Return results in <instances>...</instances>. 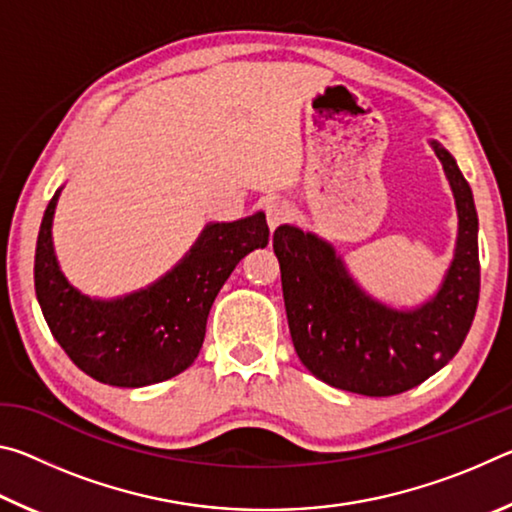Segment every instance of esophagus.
<instances>
[{"mask_svg":"<svg viewBox=\"0 0 512 512\" xmlns=\"http://www.w3.org/2000/svg\"><path fill=\"white\" fill-rule=\"evenodd\" d=\"M264 212H266V221H268V225H271V230H275L277 225L289 221L291 207L287 201H282V198H273V201L266 203Z\"/></svg>","mask_w":512,"mask_h":512,"instance_id":"esophagus-1","label":"esophagus"}]
</instances>
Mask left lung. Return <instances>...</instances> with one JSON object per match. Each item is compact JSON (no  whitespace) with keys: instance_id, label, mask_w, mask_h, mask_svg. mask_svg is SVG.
<instances>
[{"instance_id":"1","label":"left lung","mask_w":512,"mask_h":512,"mask_svg":"<svg viewBox=\"0 0 512 512\" xmlns=\"http://www.w3.org/2000/svg\"><path fill=\"white\" fill-rule=\"evenodd\" d=\"M458 210L456 255L436 298L415 311L370 300L332 246L280 225L273 250L282 271L293 348L311 375L341 391L388 397L422 384L461 350L479 305V219L456 160L431 142Z\"/></svg>"}]
</instances>
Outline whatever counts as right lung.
Listing matches in <instances>:
<instances>
[{"instance_id": "1", "label": "right lung", "mask_w": 512, "mask_h": 512, "mask_svg": "<svg viewBox=\"0 0 512 512\" xmlns=\"http://www.w3.org/2000/svg\"><path fill=\"white\" fill-rule=\"evenodd\" d=\"M58 194L42 216L33 273L42 316L60 348L101 384L140 388L180 375L198 357L216 293L250 250L268 244L266 216L207 225L189 255L160 282L101 302L81 296L58 268L51 246Z\"/></svg>"}]
</instances>
